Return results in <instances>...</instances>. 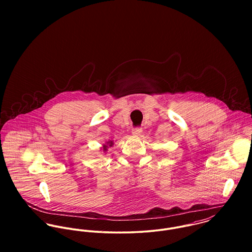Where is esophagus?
<instances>
[{
  "mask_svg": "<svg viewBox=\"0 0 252 252\" xmlns=\"http://www.w3.org/2000/svg\"><path fill=\"white\" fill-rule=\"evenodd\" d=\"M143 133V129L142 128H140V127H137V128H134L133 130H132V134L134 135V136H140L141 134Z\"/></svg>",
  "mask_w": 252,
  "mask_h": 252,
  "instance_id": "esophagus-1",
  "label": "esophagus"
}]
</instances>
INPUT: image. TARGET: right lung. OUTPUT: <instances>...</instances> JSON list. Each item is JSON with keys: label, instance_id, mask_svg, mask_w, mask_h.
<instances>
[{"label": "right lung", "instance_id": "obj_1", "mask_svg": "<svg viewBox=\"0 0 252 252\" xmlns=\"http://www.w3.org/2000/svg\"><path fill=\"white\" fill-rule=\"evenodd\" d=\"M112 145H113V142H112V141H108V142H107L106 144L103 145L102 150H103L104 152H106V151H108V146H112Z\"/></svg>", "mask_w": 252, "mask_h": 252}]
</instances>
